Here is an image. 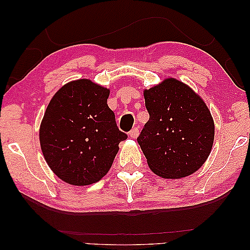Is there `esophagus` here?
Here are the masks:
<instances>
[{
	"mask_svg": "<svg viewBox=\"0 0 250 250\" xmlns=\"http://www.w3.org/2000/svg\"><path fill=\"white\" fill-rule=\"evenodd\" d=\"M139 133H140L139 128H138V127H134L133 129H131V131H129L128 134H129V136H131L132 139H136V138H138Z\"/></svg>",
	"mask_w": 250,
	"mask_h": 250,
	"instance_id": "1",
	"label": "esophagus"
}]
</instances>
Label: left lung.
<instances>
[{"label":"left lung","instance_id":"obj_1","mask_svg":"<svg viewBox=\"0 0 250 250\" xmlns=\"http://www.w3.org/2000/svg\"><path fill=\"white\" fill-rule=\"evenodd\" d=\"M149 121L138 136L150 169L165 179H181L199 169L214 142L207 105L182 82L167 78L145 91Z\"/></svg>","mask_w":250,"mask_h":250}]
</instances>
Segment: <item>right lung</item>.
<instances>
[{"instance_id":"right-lung-1","label":"right lung","mask_w":250,"mask_h":250,"mask_svg":"<svg viewBox=\"0 0 250 250\" xmlns=\"http://www.w3.org/2000/svg\"><path fill=\"white\" fill-rule=\"evenodd\" d=\"M109 90L88 80L63 85L51 99L40 128L47 165L64 182L87 186L102 179L114 163L119 131L107 104Z\"/></svg>"}]
</instances>
